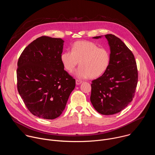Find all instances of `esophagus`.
Wrapping results in <instances>:
<instances>
[{"label": "esophagus", "instance_id": "obj_1", "mask_svg": "<svg viewBox=\"0 0 155 155\" xmlns=\"http://www.w3.org/2000/svg\"><path fill=\"white\" fill-rule=\"evenodd\" d=\"M81 83H82L81 81L78 80H76V84H77V85H79V84H80Z\"/></svg>", "mask_w": 155, "mask_h": 155}]
</instances>
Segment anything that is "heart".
<instances>
[{"instance_id": "1", "label": "heart", "mask_w": 155, "mask_h": 155, "mask_svg": "<svg viewBox=\"0 0 155 155\" xmlns=\"http://www.w3.org/2000/svg\"><path fill=\"white\" fill-rule=\"evenodd\" d=\"M61 61L64 68L69 73L75 71L80 62L76 76L79 78L94 79L106 72L110 65V56L108 50L99 48L93 42L78 41L73 45L72 51H65L61 54Z\"/></svg>"}]
</instances>
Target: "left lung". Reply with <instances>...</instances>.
<instances>
[{"instance_id": "left-lung-1", "label": "left lung", "mask_w": 155, "mask_h": 155, "mask_svg": "<svg viewBox=\"0 0 155 155\" xmlns=\"http://www.w3.org/2000/svg\"><path fill=\"white\" fill-rule=\"evenodd\" d=\"M104 36L110 47V62L106 72L92 81L90 101L97 112L110 115L121 112L132 101L138 73L134 54L121 39L112 34Z\"/></svg>"}]
</instances>
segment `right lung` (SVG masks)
<instances>
[{
  "label": "right lung",
  "instance_id": "1",
  "mask_svg": "<svg viewBox=\"0 0 155 155\" xmlns=\"http://www.w3.org/2000/svg\"><path fill=\"white\" fill-rule=\"evenodd\" d=\"M64 42L40 37L25 48L18 61V93L31 113L38 118L59 117L75 86V80L64 70L61 61Z\"/></svg>",
  "mask_w": 155,
  "mask_h": 155
}]
</instances>
